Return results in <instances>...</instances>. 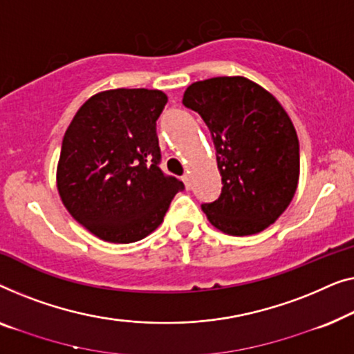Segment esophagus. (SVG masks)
I'll return each mask as SVG.
<instances>
[{
	"mask_svg": "<svg viewBox=\"0 0 354 354\" xmlns=\"http://www.w3.org/2000/svg\"><path fill=\"white\" fill-rule=\"evenodd\" d=\"M183 183H184V187L186 189H191V179H189L187 175L183 176Z\"/></svg>",
	"mask_w": 354,
	"mask_h": 354,
	"instance_id": "34e87169",
	"label": "esophagus"
}]
</instances>
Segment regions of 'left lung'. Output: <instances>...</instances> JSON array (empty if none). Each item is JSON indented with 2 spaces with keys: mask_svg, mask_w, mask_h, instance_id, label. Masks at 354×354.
I'll return each mask as SVG.
<instances>
[{
  "mask_svg": "<svg viewBox=\"0 0 354 354\" xmlns=\"http://www.w3.org/2000/svg\"><path fill=\"white\" fill-rule=\"evenodd\" d=\"M183 104L212 133L221 173L218 201L203 203L208 221L229 236L271 226L292 202L300 176L297 131L270 91L245 77H215L187 86Z\"/></svg>",
  "mask_w": 354,
  "mask_h": 354,
  "instance_id": "8db88e82",
  "label": "left lung"
}]
</instances>
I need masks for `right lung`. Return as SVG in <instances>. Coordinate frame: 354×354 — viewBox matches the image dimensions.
<instances>
[{
    "instance_id": "obj_1",
    "label": "right lung",
    "mask_w": 354,
    "mask_h": 354,
    "mask_svg": "<svg viewBox=\"0 0 354 354\" xmlns=\"http://www.w3.org/2000/svg\"><path fill=\"white\" fill-rule=\"evenodd\" d=\"M158 89L118 88L78 109L62 139L57 191L68 213L112 243L141 241L162 225L184 184L158 168Z\"/></svg>"
}]
</instances>
